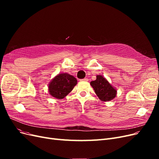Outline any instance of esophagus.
Listing matches in <instances>:
<instances>
[{
  "label": "esophagus",
  "instance_id": "obj_1",
  "mask_svg": "<svg viewBox=\"0 0 159 159\" xmlns=\"http://www.w3.org/2000/svg\"><path fill=\"white\" fill-rule=\"evenodd\" d=\"M80 81H88V78H84V79L81 80Z\"/></svg>",
  "mask_w": 159,
  "mask_h": 159
}]
</instances>
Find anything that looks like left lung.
Wrapping results in <instances>:
<instances>
[{
  "mask_svg": "<svg viewBox=\"0 0 159 159\" xmlns=\"http://www.w3.org/2000/svg\"><path fill=\"white\" fill-rule=\"evenodd\" d=\"M96 80L90 82L96 95L102 102H108L113 99L117 95V90L113 87L103 76L98 75Z\"/></svg>",
  "mask_w": 159,
  "mask_h": 159,
  "instance_id": "obj_1",
  "label": "left lung"
}]
</instances>
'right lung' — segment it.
<instances>
[{
	"label": "right lung",
	"instance_id": "add662e5",
	"mask_svg": "<svg viewBox=\"0 0 159 159\" xmlns=\"http://www.w3.org/2000/svg\"><path fill=\"white\" fill-rule=\"evenodd\" d=\"M78 83L73 75L67 73L59 74L48 84L49 93L56 99H61L68 95Z\"/></svg>",
	"mask_w": 159,
	"mask_h": 159
}]
</instances>
